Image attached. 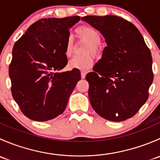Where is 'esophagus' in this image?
Here are the masks:
<instances>
[{
  "label": "esophagus",
  "instance_id": "esophagus-1",
  "mask_svg": "<svg viewBox=\"0 0 160 160\" xmlns=\"http://www.w3.org/2000/svg\"><path fill=\"white\" fill-rule=\"evenodd\" d=\"M86 74H87L86 71H81V78L82 79L85 78V77H86Z\"/></svg>",
  "mask_w": 160,
  "mask_h": 160
}]
</instances>
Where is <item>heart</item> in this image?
Segmentation results:
<instances>
[{
    "label": "heart",
    "instance_id": "heart-1",
    "mask_svg": "<svg viewBox=\"0 0 160 160\" xmlns=\"http://www.w3.org/2000/svg\"><path fill=\"white\" fill-rule=\"evenodd\" d=\"M75 32L77 36L81 39L85 40L89 42V46L88 47L85 54H92L95 57L98 58L101 55V49L99 46L101 42V34L98 31L94 29L92 27L88 25H81L77 27L75 29ZM65 55L67 57H70L73 54L74 44L71 38H67L64 48ZM93 59L90 55L83 56H75L69 62V67L71 69H77L80 70H87L93 66Z\"/></svg>",
    "mask_w": 160,
    "mask_h": 160
}]
</instances>
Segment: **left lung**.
Returning a JSON list of instances; mask_svg holds the SVG:
<instances>
[{
  "label": "left lung",
  "mask_w": 160,
  "mask_h": 160,
  "mask_svg": "<svg viewBox=\"0 0 160 160\" xmlns=\"http://www.w3.org/2000/svg\"><path fill=\"white\" fill-rule=\"evenodd\" d=\"M81 19L100 31L107 43L102 58L86 75L92 108L111 122L133 117L147 101L153 80L152 58L142 35L118 16Z\"/></svg>",
  "instance_id": "1"
}]
</instances>
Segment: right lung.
I'll list each match as a JSON object with an SVG mask.
<instances>
[{
	"mask_svg": "<svg viewBox=\"0 0 160 160\" xmlns=\"http://www.w3.org/2000/svg\"><path fill=\"white\" fill-rule=\"evenodd\" d=\"M80 16L42 18L18 40L9 65L13 98L28 118L46 122L65 111L81 79L77 69L59 72L67 64L64 48Z\"/></svg>",
	"mask_w": 160,
	"mask_h": 160,
	"instance_id": "1",
	"label": "right lung"
}]
</instances>
